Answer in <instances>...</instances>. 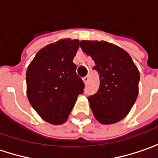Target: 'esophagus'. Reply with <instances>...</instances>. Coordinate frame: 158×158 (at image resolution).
<instances>
[{
	"label": "esophagus",
	"instance_id": "1",
	"mask_svg": "<svg viewBox=\"0 0 158 158\" xmlns=\"http://www.w3.org/2000/svg\"><path fill=\"white\" fill-rule=\"evenodd\" d=\"M82 80H83V82L85 84H87V82H88V80H89V76H84L83 78H82Z\"/></svg>",
	"mask_w": 158,
	"mask_h": 158
}]
</instances>
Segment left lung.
Here are the masks:
<instances>
[{
  "instance_id": "1",
  "label": "left lung",
  "mask_w": 158,
  "mask_h": 158,
  "mask_svg": "<svg viewBox=\"0 0 158 158\" xmlns=\"http://www.w3.org/2000/svg\"><path fill=\"white\" fill-rule=\"evenodd\" d=\"M82 50L93 59L100 85L88 97L95 118L105 125L116 123L130 112L138 96L139 70L131 56L106 41L82 40Z\"/></svg>"
}]
</instances>
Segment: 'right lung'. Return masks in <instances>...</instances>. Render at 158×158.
Wrapping results in <instances>:
<instances>
[{"label": "right lung", "mask_w": 158, "mask_h": 158, "mask_svg": "<svg viewBox=\"0 0 158 158\" xmlns=\"http://www.w3.org/2000/svg\"><path fill=\"white\" fill-rule=\"evenodd\" d=\"M77 40H60L42 48L26 71L27 97L41 118L53 125L64 123L84 89L73 62Z\"/></svg>", "instance_id": "1"}]
</instances>
